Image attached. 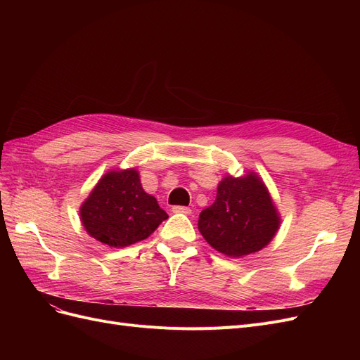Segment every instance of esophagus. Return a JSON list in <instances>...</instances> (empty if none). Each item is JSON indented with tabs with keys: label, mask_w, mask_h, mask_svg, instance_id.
Returning <instances> with one entry per match:
<instances>
[{
	"label": "esophagus",
	"mask_w": 360,
	"mask_h": 360,
	"mask_svg": "<svg viewBox=\"0 0 360 360\" xmlns=\"http://www.w3.org/2000/svg\"><path fill=\"white\" fill-rule=\"evenodd\" d=\"M172 212L174 213H183V214H191L192 210L189 209V207H184V205H174L172 207Z\"/></svg>",
	"instance_id": "1"
}]
</instances>
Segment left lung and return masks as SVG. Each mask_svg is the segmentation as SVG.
I'll list each match as a JSON object with an SVG mask.
<instances>
[{"label":"left lung","instance_id":"1","mask_svg":"<svg viewBox=\"0 0 360 360\" xmlns=\"http://www.w3.org/2000/svg\"><path fill=\"white\" fill-rule=\"evenodd\" d=\"M281 217L255 172L226 176L214 202L200 213L198 230L217 252L240 258L266 248L279 230Z\"/></svg>","mask_w":360,"mask_h":360}]
</instances>
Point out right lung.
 I'll list each match as a JSON object with an SVG mask.
<instances>
[{"label": "right lung", "instance_id": "obj_1", "mask_svg": "<svg viewBox=\"0 0 360 360\" xmlns=\"http://www.w3.org/2000/svg\"><path fill=\"white\" fill-rule=\"evenodd\" d=\"M79 216L85 231L111 248L144 240L168 217L141 186L135 168L106 172L82 202Z\"/></svg>", "mask_w": 360, "mask_h": 360}]
</instances>
